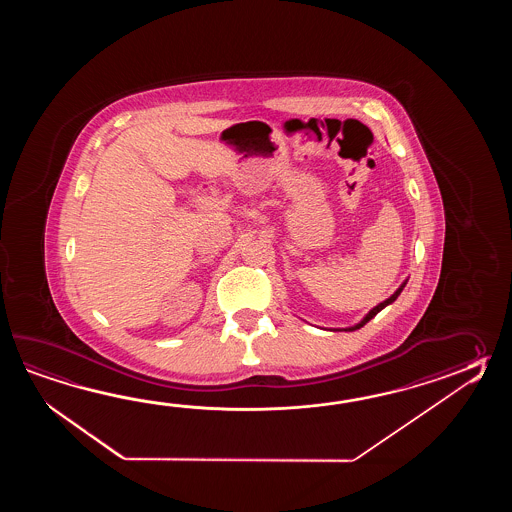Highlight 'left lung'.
<instances>
[{
  "instance_id": "1",
  "label": "left lung",
  "mask_w": 512,
  "mask_h": 512,
  "mask_svg": "<svg viewBox=\"0 0 512 512\" xmlns=\"http://www.w3.org/2000/svg\"><path fill=\"white\" fill-rule=\"evenodd\" d=\"M406 282H408V278H406V280H404V282L401 283L399 287H397V291H395V293H393L392 296H390V298H386V300H384V302H381V304L375 305V307H373V309H370V311L366 313V316H364V318H362L360 322H357L355 326L338 327V329L337 327H333L331 331H357V329H360V327L366 326V324L370 322L373 316L377 315V313H381L384 307H388V305L393 304V302H395V300L399 298V294L403 293L404 285H406Z\"/></svg>"
}]
</instances>
